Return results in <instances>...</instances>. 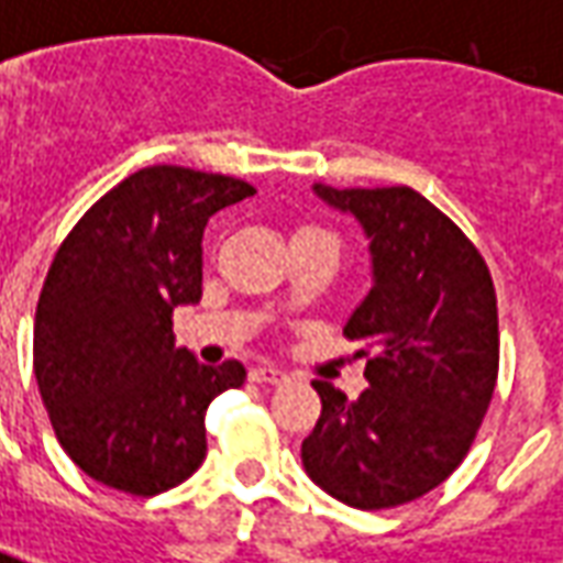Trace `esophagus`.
Wrapping results in <instances>:
<instances>
[{"instance_id":"34e87169","label":"esophagus","mask_w":563,"mask_h":563,"mask_svg":"<svg viewBox=\"0 0 563 563\" xmlns=\"http://www.w3.org/2000/svg\"><path fill=\"white\" fill-rule=\"evenodd\" d=\"M250 376L252 382H258V385H283V382H286V373L277 369V366H252Z\"/></svg>"}]
</instances>
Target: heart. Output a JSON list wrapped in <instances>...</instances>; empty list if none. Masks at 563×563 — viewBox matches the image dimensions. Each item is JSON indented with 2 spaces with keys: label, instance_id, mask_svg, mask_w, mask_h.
<instances>
[{
  "label": "heart",
  "instance_id": "heart-1",
  "mask_svg": "<svg viewBox=\"0 0 563 563\" xmlns=\"http://www.w3.org/2000/svg\"><path fill=\"white\" fill-rule=\"evenodd\" d=\"M301 231H313V228H301ZM298 233V231H296Z\"/></svg>",
  "mask_w": 563,
  "mask_h": 563
}]
</instances>
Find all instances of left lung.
I'll return each instance as SVG.
<instances>
[{
  "label": "left lung",
  "mask_w": 563,
  "mask_h": 563,
  "mask_svg": "<svg viewBox=\"0 0 563 563\" xmlns=\"http://www.w3.org/2000/svg\"><path fill=\"white\" fill-rule=\"evenodd\" d=\"M361 221L373 289L347 317L369 388L347 400L313 382L320 419L301 443L317 487L354 508H394L443 484L487 416L499 373L496 289L487 262L412 187L313 185Z\"/></svg>",
  "instance_id": "1"
}]
</instances>
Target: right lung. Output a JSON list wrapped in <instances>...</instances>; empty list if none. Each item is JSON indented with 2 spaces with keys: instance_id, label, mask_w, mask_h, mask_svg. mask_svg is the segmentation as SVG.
<instances>
[{
  "instance_id": "add662e5",
  "label": "right lung",
  "mask_w": 563,
  "mask_h": 563,
  "mask_svg": "<svg viewBox=\"0 0 563 563\" xmlns=\"http://www.w3.org/2000/svg\"><path fill=\"white\" fill-rule=\"evenodd\" d=\"M255 187L147 166L107 190L60 243L33 323V373L64 453L132 496L172 490L206 459V407L246 382L175 345L172 311L202 296V231Z\"/></svg>"
}]
</instances>
